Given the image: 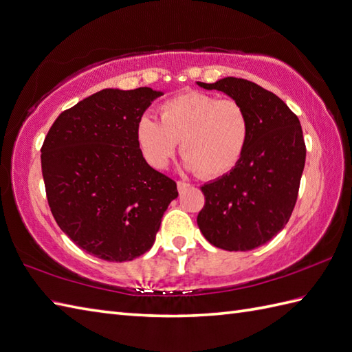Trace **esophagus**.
I'll use <instances>...</instances> for the list:
<instances>
[{
	"label": "esophagus",
	"mask_w": 352,
	"mask_h": 352,
	"mask_svg": "<svg viewBox=\"0 0 352 352\" xmlns=\"http://www.w3.org/2000/svg\"><path fill=\"white\" fill-rule=\"evenodd\" d=\"M190 184L189 183H186V182H182V179H179V182H177V187H178V192H184L187 187H189Z\"/></svg>",
	"instance_id": "obj_1"
}]
</instances>
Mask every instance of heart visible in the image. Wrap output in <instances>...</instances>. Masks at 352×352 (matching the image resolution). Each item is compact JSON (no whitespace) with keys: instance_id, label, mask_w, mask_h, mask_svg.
<instances>
[{"instance_id":"1","label":"heart","mask_w":352,"mask_h":352,"mask_svg":"<svg viewBox=\"0 0 352 352\" xmlns=\"http://www.w3.org/2000/svg\"><path fill=\"white\" fill-rule=\"evenodd\" d=\"M250 129L249 112L239 100L189 91L160 106V121L139 120L138 141L153 166L165 168L179 142L187 169L216 177L240 162Z\"/></svg>"}]
</instances>
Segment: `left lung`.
Segmentation results:
<instances>
[{
    "label": "left lung",
    "instance_id": "8db88e82",
    "mask_svg": "<svg viewBox=\"0 0 352 352\" xmlns=\"http://www.w3.org/2000/svg\"><path fill=\"white\" fill-rule=\"evenodd\" d=\"M239 100L250 117V138L230 174L204 184L198 226L213 246L252 250L282 231L296 207L306 162L301 124L282 99L241 78L198 82Z\"/></svg>",
    "mask_w": 352,
    "mask_h": 352
}]
</instances>
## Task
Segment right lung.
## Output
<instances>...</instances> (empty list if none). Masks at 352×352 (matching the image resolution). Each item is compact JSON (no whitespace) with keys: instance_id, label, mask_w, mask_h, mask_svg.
Listing matches in <instances>:
<instances>
[{"instance_id":"1","label":"right lung","mask_w":352,"mask_h":352,"mask_svg":"<svg viewBox=\"0 0 352 352\" xmlns=\"http://www.w3.org/2000/svg\"><path fill=\"white\" fill-rule=\"evenodd\" d=\"M162 93L106 88L61 112L42 145L49 208L89 255L124 263L144 255L178 196L173 178L145 162L138 141L144 112Z\"/></svg>"}]
</instances>
